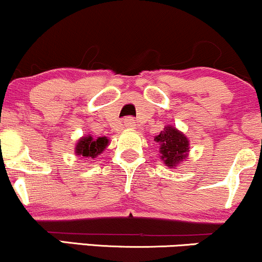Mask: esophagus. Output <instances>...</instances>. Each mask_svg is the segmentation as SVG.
Masks as SVG:
<instances>
[{
    "label": "esophagus",
    "mask_w": 262,
    "mask_h": 262,
    "mask_svg": "<svg viewBox=\"0 0 262 262\" xmlns=\"http://www.w3.org/2000/svg\"><path fill=\"white\" fill-rule=\"evenodd\" d=\"M124 125H125V127H127V128H129V129H133V128L135 127L134 119H132V118L124 119Z\"/></svg>",
    "instance_id": "34e87169"
}]
</instances>
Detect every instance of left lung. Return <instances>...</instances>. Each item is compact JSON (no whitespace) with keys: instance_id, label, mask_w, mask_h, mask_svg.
Listing matches in <instances>:
<instances>
[{"instance_id":"left-lung-1","label":"left lung","mask_w":262,"mask_h":262,"mask_svg":"<svg viewBox=\"0 0 262 262\" xmlns=\"http://www.w3.org/2000/svg\"><path fill=\"white\" fill-rule=\"evenodd\" d=\"M154 141L160 145L159 154L166 166L176 169L177 165L188 159V138L172 125H166L164 130H161V133L154 138Z\"/></svg>"}]
</instances>
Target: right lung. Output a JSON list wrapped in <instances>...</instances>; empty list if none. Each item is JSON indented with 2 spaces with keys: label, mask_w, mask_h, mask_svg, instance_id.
Instances as JSON below:
<instances>
[{
  "label": "right lung",
  "mask_w": 262,
  "mask_h": 262,
  "mask_svg": "<svg viewBox=\"0 0 262 262\" xmlns=\"http://www.w3.org/2000/svg\"><path fill=\"white\" fill-rule=\"evenodd\" d=\"M110 139L106 137H98L97 139H95L91 134H85L77 140L75 145V155L80 156L81 159L92 160L104 151Z\"/></svg>",
  "instance_id": "obj_1"
}]
</instances>
